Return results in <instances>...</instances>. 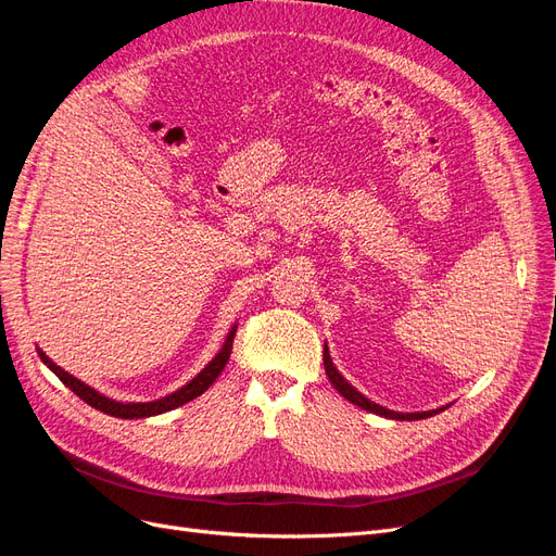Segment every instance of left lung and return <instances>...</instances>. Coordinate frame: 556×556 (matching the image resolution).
I'll list each match as a JSON object with an SVG mask.
<instances>
[{
  "label": "left lung",
  "instance_id": "1",
  "mask_svg": "<svg viewBox=\"0 0 556 556\" xmlns=\"http://www.w3.org/2000/svg\"><path fill=\"white\" fill-rule=\"evenodd\" d=\"M325 371H327V376H329V380H331V384L336 387V390H339L350 403H355V406H359V408H364V410H368V413H376V415H382V417H392V419H425V417H431V415H435L439 410H427V413H394V410H387V408H382V406H378V403H374V401H368L364 394H359L355 387H352L339 371H336V366H333V362H331V357H329V350H327V345H325ZM443 410V408H441Z\"/></svg>",
  "mask_w": 556,
  "mask_h": 556
}]
</instances>
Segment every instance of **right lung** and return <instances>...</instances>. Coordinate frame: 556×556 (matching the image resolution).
<instances>
[{
	"instance_id": "add662e5",
	"label": "right lung",
	"mask_w": 556,
	"mask_h": 556,
	"mask_svg": "<svg viewBox=\"0 0 556 556\" xmlns=\"http://www.w3.org/2000/svg\"><path fill=\"white\" fill-rule=\"evenodd\" d=\"M233 336H237V327H231L223 350L217 352V355L211 359V364L197 378H192L188 384H182L178 392L164 396V399H157V401H148V403H121V401H113V399H109L104 394L94 392L92 387H88L86 382H80L72 374H66L64 368H60L55 362H50L41 350H37V352H39L41 362L50 368V371H53L66 387H70V390L76 396H80L83 401H86L88 406L102 410L106 415H113V417H123V419H134V417H137L139 419V417H150V415H160V413H166V410H174V408L182 406V403H188V401L197 399L199 394H204L208 387L215 382V378L223 374V368L227 366L229 355H231V345H233Z\"/></svg>"
}]
</instances>
